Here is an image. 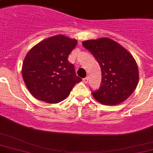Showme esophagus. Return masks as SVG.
Wrapping results in <instances>:
<instances>
[{"label": "esophagus", "mask_w": 153, "mask_h": 153, "mask_svg": "<svg viewBox=\"0 0 153 153\" xmlns=\"http://www.w3.org/2000/svg\"><path fill=\"white\" fill-rule=\"evenodd\" d=\"M89 81V78L88 77H86V78H85V79H82V82H83L84 83H87Z\"/></svg>", "instance_id": "34e87169"}]
</instances>
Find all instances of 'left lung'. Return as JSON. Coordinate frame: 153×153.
<instances>
[{
	"mask_svg": "<svg viewBox=\"0 0 153 153\" xmlns=\"http://www.w3.org/2000/svg\"><path fill=\"white\" fill-rule=\"evenodd\" d=\"M95 57L102 70V82L93 97L99 103L116 105L126 101L137 88L139 81L137 63L121 44L103 37L82 42Z\"/></svg>",
	"mask_w": 153,
	"mask_h": 153,
	"instance_id": "left-lung-1",
	"label": "left lung"
}]
</instances>
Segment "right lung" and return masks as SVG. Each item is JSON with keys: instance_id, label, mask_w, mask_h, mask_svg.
Segmentation results:
<instances>
[{"instance_id": "add662e5", "label": "right lung", "mask_w": 153, "mask_h": 153, "mask_svg": "<svg viewBox=\"0 0 153 153\" xmlns=\"http://www.w3.org/2000/svg\"><path fill=\"white\" fill-rule=\"evenodd\" d=\"M76 39L57 35L35 45L22 65L25 83L35 98L47 103H59L67 98L75 84L82 81L68 61Z\"/></svg>"}]
</instances>
